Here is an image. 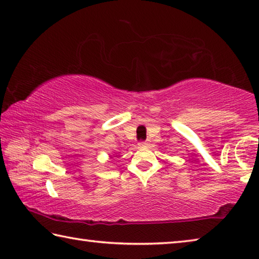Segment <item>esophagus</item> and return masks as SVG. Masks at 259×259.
Wrapping results in <instances>:
<instances>
[{
    "mask_svg": "<svg viewBox=\"0 0 259 259\" xmlns=\"http://www.w3.org/2000/svg\"><path fill=\"white\" fill-rule=\"evenodd\" d=\"M139 146H142V147H146V146H148V143L147 142H142V143H139Z\"/></svg>",
    "mask_w": 259,
    "mask_h": 259,
    "instance_id": "1",
    "label": "esophagus"
}]
</instances>
